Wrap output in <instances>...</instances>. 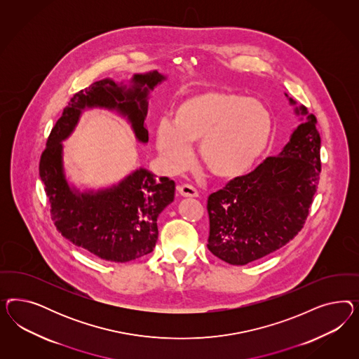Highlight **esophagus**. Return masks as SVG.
<instances>
[{
    "mask_svg": "<svg viewBox=\"0 0 359 359\" xmlns=\"http://www.w3.org/2000/svg\"><path fill=\"white\" fill-rule=\"evenodd\" d=\"M177 191L183 197H197L198 196V192L196 191L195 187L189 184H183L177 187Z\"/></svg>",
    "mask_w": 359,
    "mask_h": 359,
    "instance_id": "34e87169",
    "label": "esophagus"
}]
</instances>
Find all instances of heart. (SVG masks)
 Returning <instances> with one entry per match:
<instances>
[{
	"mask_svg": "<svg viewBox=\"0 0 359 359\" xmlns=\"http://www.w3.org/2000/svg\"><path fill=\"white\" fill-rule=\"evenodd\" d=\"M271 111L257 98L230 90H203L180 100L172 123L162 120L155 146L167 164L180 170L198 143V156L209 174L233 180L246 174L271 141Z\"/></svg>",
	"mask_w": 359,
	"mask_h": 359,
	"instance_id": "b5f03b06",
	"label": "heart"
}]
</instances>
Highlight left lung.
<instances>
[{
    "label": "left lung",
    "mask_w": 359,
    "mask_h": 359,
    "mask_svg": "<svg viewBox=\"0 0 359 359\" xmlns=\"http://www.w3.org/2000/svg\"><path fill=\"white\" fill-rule=\"evenodd\" d=\"M285 97L300 117L290 142L208 197V249L230 264H248L287 245L303 228L313 201L321 172L317 120Z\"/></svg>",
    "instance_id": "1"
}]
</instances>
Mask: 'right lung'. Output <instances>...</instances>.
<instances>
[{"label":"right lung","instance_id":"obj_1","mask_svg":"<svg viewBox=\"0 0 359 359\" xmlns=\"http://www.w3.org/2000/svg\"><path fill=\"white\" fill-rule=\"evenodd\" d=\"M167 80L158 71L135 74L129 84L102 79L77 92L48 137L39 175L51 204L55 226L65 238L100 259L125 263L154 250L158 217L174 201L175 182L137 168L120 183L80 191L68 183L63 143L88 109H108L126 117L137 141L149 142L144 120L154 88Z\"/></svg>","mask_w":359,"mask_h":359}]
</instances>
